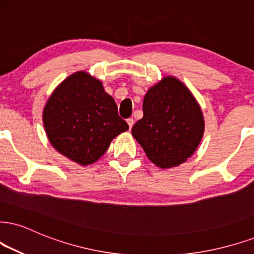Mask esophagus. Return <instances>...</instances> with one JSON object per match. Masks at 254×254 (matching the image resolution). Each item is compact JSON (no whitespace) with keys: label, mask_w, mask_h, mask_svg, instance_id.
Wrapping results in <instances>:
<instances>
[{"label":"esophagus","mask_w":254,"mask_h":254,"mask_svg":"<svg viewBox=\"0 0 254 254\" xmlns=\"http://www.w3.org/2000/svg\"><path fill=\"white\" fill-rule=\"evenodd\" d=\"M127 124H128V126H129V130H130V129H132L133 125H134V119L133 118L127 119Z\"/></svg>","instance_id":"34e87169"}]
</instances>
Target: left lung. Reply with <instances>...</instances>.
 Masks as SVG:
<instances>
[{
  "mask_svg": "<svg viewBox=\"0 0 254 254\" xmlns=\"http://www.w3.org/2000/svg\"><path fill=\"white\" fill-rule=\"evenodd\" d=\"M142 111L132 134L147 158L160 168L186 161L203 134L201 109L186 86L175 77H164L147 92Z\"/></svg>",
  "mask_w": 254,
  "mask_h": 254,
  "instance_id": "obj_1",
  "label": "left lung"
}]
</instances>
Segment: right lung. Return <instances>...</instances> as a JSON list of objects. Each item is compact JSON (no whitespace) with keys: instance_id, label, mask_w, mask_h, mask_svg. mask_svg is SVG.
<instances>
[{"instance_id":"1","label":"right lung","mask_w":254,"mask_h":254,"mask_svg":"<svg viewBox=\"0 0 254 254\" xmlns=\"http://www.w3.org/2000/svg\"><path fill=\"white\" fill-rule=\"evenodd\" d=\"M43 125L56 151L83 166L98 160L112 140L128 129L114 99L84 71L70 75L54 90L43 109Z\"/></svg>"}]
</instances>
